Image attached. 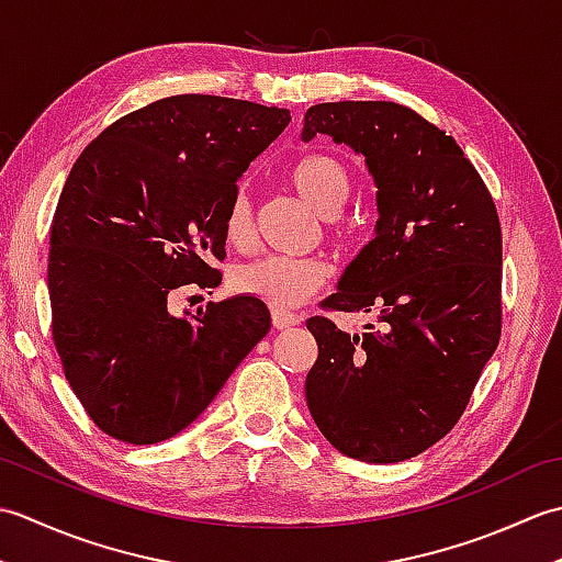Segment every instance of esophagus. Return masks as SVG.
<instances>
[{"label": "esophagus", "mask_w": 562, "mask_h": 562, "mask_svg": "<svg viewBox=\"0 0 562 562\" xmlns=\"http://www.w3.org/2000/svg\"><path fill=\"white\" fill-rule=\"evenodd\" d=\"M300 324V316L292 314V312H284V308H272V326L278 330H284V328H292Z\"/></svg>", "instance_id": "1"}]
</instances>
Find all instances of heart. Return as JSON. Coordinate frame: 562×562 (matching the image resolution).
<instances>
[{"label":"heart","mask_w":562,"mask_h":562,"mask_svg":"<svg viewBox=\"0 0 562 562\" xmlns=\"http://www.w3.org/2000/svg\"><path fill=\"white\" fill-rule=\"evenodd\" d=\"M290 186L321 217H336L348 205L352 193L350 169L333 154H312L290 171ZM254 229L250 205L238 193L224 214V238L232 246H246ZM326 280V266L314 258L268 256L238 268L232 274V288L238 294L256 296L274 308L304 304Z\"/></svg>","instance_id":"heart-1"}]
</instances>
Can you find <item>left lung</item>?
Segmentation results:
<instances>
[{
	"mask_svg": "<svg viewBox=\"0 0 562 562\" xmlns=\"http://www.w3.org/2000/svg\"><path fill=\"white\" fill-rule=\"evenodd\" d=\"M362 154L376 188L374 238L324 302L379 312L384 330L350 336L306 321L318 357L306 405L333 447L367 463L405 461L457 425L499 342L503 234L461 147L391 101L312 105L302 139Z\"/></svg>",
	"mask_w": 562,
	"mask_h": 562,
	"instance_id": "1",
	"label": "left lung"
}]
</instances>
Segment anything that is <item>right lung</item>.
Wrapping results in <instances>:
<instances>
[{"label":"right lung","instance_id":"add662e5","mask_svg":"<svg viewBox=\"0 0 562 562\" xmlns=\"http://www.w3.org/2000/svg\"><path fill=\"white\" fill-rule=\"evenodd\" d=\"M290 121L288 109L183 93L121 117L71 166L47 260L53 338L105 435H178L268 336L256 296L173 316L169 294L220 284L207 260L224 258L238 178Z\"/></svg>","mask_w":562,"mask_h":562}]
</instances>
